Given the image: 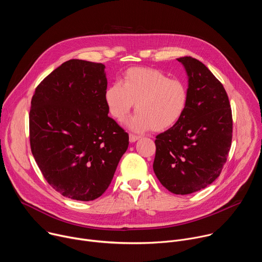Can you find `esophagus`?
I'll use <instances>...</instances> for the list:
<instances>
[{
  "label": "esophagus",
  "instance_id": "34e87169",
  "mask_svg": "<svg viewBox=\"0 0 262 262\" xmlns=\"http://www.w3.org/2000/svg\"><path fill=\"white\" fill-rule=\"evenodd\" d=\"M139 139H140L139 136H136V135H133V134L129 135V142H130V143H135V142L138 141Z\"/></svg>",
  "mask_w": 262,
  "mask_h": 262
}]
</instances>
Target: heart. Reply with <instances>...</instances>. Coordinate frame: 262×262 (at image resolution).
<instances>
[{"instance_id": "heart-1", "label": "heart", "mask_w": 262, "mask_h": 262, "mask_svg": "<svg viewBox=\"0 0 262 262\" xmlns=\"http://www.w3.org/2000/svg\"><path fill=\"white\" fill-rule=\"evenodd\" d=\"M110 115L123 121L136 103L137 114L127 126L138 133L152 128L163 132L174 126L184 114L189 95L185 85L170 79L159 69L133 67L119 83L110 85L103 94Z\"/></svg>"}]
</instances>
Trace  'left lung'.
I'll list each match as a JSON object with an SVG mask.
<instances>
[{"label": "left lung", "instance_id": "1", "mask_svg": "<svg viewBox=\"0 0 262 262\" xmlns=\"http://www.w3.org/2000/svg\"><path fill=\"white\" fill-rule=\"evenodd\" d=\"M177 61L188 76V105L157 136L154 171L168 191L188 195L219 177L231 147L232 114L225 89L202 62L188 56Z\"/></svg>", "mask_w": 262, "mask_h": 262}]
</instances>
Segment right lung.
Listing matches in <instances>:
<instances>
[{
	"mask_svg": "<svg viewBox=\"0 0 262 262\" xmlns=\"http://www.w3.org/2000/svg\"><path fill=\"white\" fill-rule=\"evenodd\" d=\"M102 63L66 61L31 101L30 144L47 181L64 197L91 201L113 179L128 135L107 116Z\"/></svg>",
	"mask_w": 262,
	"mask_h": 262,
	"instance_id": "add662e5",
	"label": "right lung"
}]
</instances>
